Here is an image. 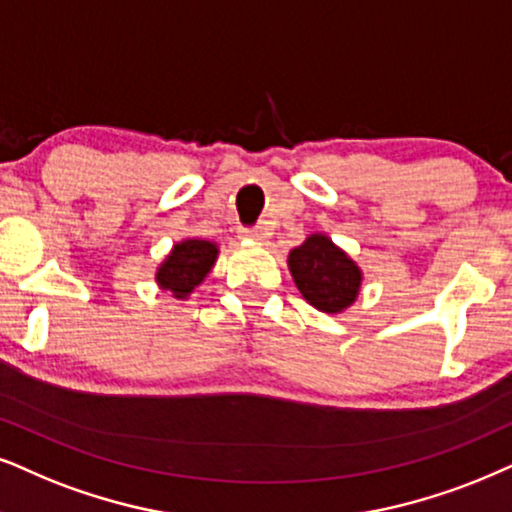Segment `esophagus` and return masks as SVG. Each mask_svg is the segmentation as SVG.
<instances>
[{
	"label": "esophagus",
	"instance_id": "obj_1",
	"mask_svg": "<svg viewBox=\"0 0 512 512\" xmlns=\"http://www.w3.org/2000/svg\"><path fill=\"white\" fill-rule=\"evenodd\" d=\"M243 238H248V241L262 245V243H267L269 234L264 229H250V231H243Z\"/></svg>",
	"mask_w": 512,
	"mask_h": 512
}]
</instances>
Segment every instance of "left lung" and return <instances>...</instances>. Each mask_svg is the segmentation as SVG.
I'll use <instances>...</instances> for the list:
<instances>
[{"label":"left lung","instance_id":"left-lung-1","mask_svg":"<svg viewBox=\"0 0 512 512\" xmlns=\"http://www.w3.org/2000/svg\"><path fill=\"white\" fill-rule=\"evenodd\" d=\"M288 269L297 290L323 314H342L357 302L364 271L326 234H309L288 252Z\"/></svg>","mask_w":512,"mask_h":512}]
</instances>
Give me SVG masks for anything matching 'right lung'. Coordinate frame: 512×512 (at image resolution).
<instances>
[{"label":"right lung","instance_id":"right-lung-1","mask_svg":"<svg viewBox=\"0 0 512 512\" xmlns=\"http://www.w3.org/2000/svg\"><path fill=\"white\" fill-rule=\"evenodd\" d=\"M219 257V245L208 238H181L155 267V283L177 300H189Z\"/></svg>","mask_w":512,"mask_h":512}]
</instances>
